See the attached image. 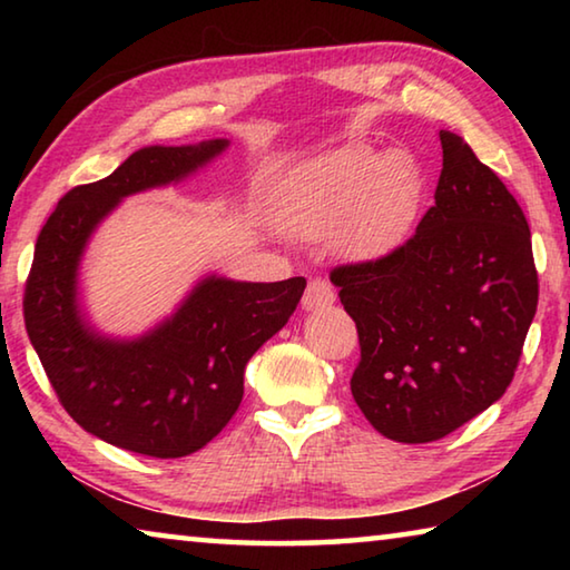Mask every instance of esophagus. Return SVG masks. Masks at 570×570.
<instances>
[{"mask_svg":"<svg viewBox=\"0 0 570 570\" xmlns=\"http://www.w3.org/2000/svg\"><path fill=\"white\" fill-rule=\"evenodd\" d=\"M334 298H336L334 286L326 282V278H312V282H308V286H306V292H304L302 304H304L306 312H314V308L334 304Z\"/></svg>","mask_w":570,"mask_h":570,"instance_id":"obj_1","label":"esophagus"}]
</instances>
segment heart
Wrapping results in <instances>:
<instances>
[{"mask_svg": "<svg viewBox=\"0 0 570 570\" xmlns=\"http://www.w3.org/2000/svg\"><path fill=\"white\" fill-rule=\"evenodd\" d=\"M422 200V173L404 150L344 146L288 183L276 224L288 236L324 240L354 258H374L400 244Z\"/></svg>", "mask_w": 570, "mask_h": 570, "instance_id": "heart-1", "label": "heart"}]
</instances>
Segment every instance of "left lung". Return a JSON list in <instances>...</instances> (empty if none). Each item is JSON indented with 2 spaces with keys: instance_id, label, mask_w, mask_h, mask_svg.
I'll return each mask as SVG.
<instances>
[{
  "instance_id": "obj_1",
  "label": "left lung",
  "mask_w": 570,
  "mask_h": 570,
  "mask_svg": "<svg viewBox=\"0 0 570 570\" xmlns=\"http://www.w3.org/2000/svg\"><path fill=\"white\" fill-rule=\"evenodd\" d=\"M435 206L414 236L332 284L360 334L352 394L384 438L450 435L503 397L538 306L530 228L460 135L440 130Z\"/></svg>"
}]
</instances>
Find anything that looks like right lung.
Segmentation results:
<instances>
[{
	"label": "right lung",
	"mask_w": 570,
	"mask_h": 570,
	"mask_svg": "<svg viewBox=\"0 0 570 570\" xmlns=\"http://www.w3.org/2000/svg\"><path fill=\"white\" fill-rule=\"evenodd\" d=\"M228 148L150 146L108 178L65 193L35 246L24 326L57 400L90 435L148 458L208 445L244 397V370L282 330L306 278L274 284L206 276L178 312L138 340H108L77 304V268L100 220L132 193L178 183Z\"/></svg>",
	"instance_id": "right-lung-1"
}]
</instances>
